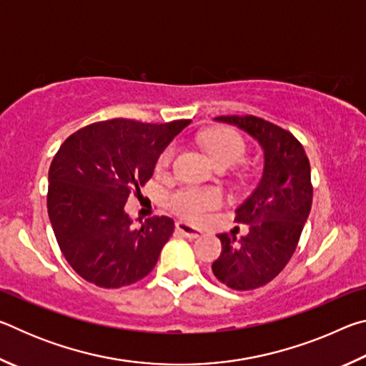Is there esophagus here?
I'll list each match as a JSON object with an SVG mask.
<instances>
[{"mask_svg": "<svg viewBox=\"0 0 366 366\" xmlns=\"http://www.w3.org/2000/svg\"><path fill=\"white\" fill-rule=\"evenodd\" d=\"M176 229H177L179 234H182L184 237H187V239H190V240H194V239H197V237H200V235H203L202 229H198V227L192 226V224H187V222H182V221L177 222Z\"/></svg>", "mask_w": 366, "mask_h": 366, "instance_id": "1", "label": "esophagus"}]
</instances>
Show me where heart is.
Listing matches in <instances>:
<instances>
[{
	"instance_id": "heart-1",
	"label": "heart",
	"mask_w": 366,
	"mask_h": 366,
	"mask_svg": "<svg viewBox=\"0 0 366 366\" xmlns=\"http://www.w3.org/2000/svg\"><path fill=\"white\" fill-rule=\"evenodd\" d=\"M209 157L216 164L232 166L242 159L245 145L242 139L229 129H214L208 131L203 137ZM174 148L169 147L161 153L158 159V169H164L171 163ZM221 203V195L216 190L200 189H181L171 194L169 207L172 212L184 216L187 219H200L209 209L216 208Z\"/></svg>"
}]
</instances>
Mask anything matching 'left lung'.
Returning a JSON list of instances; mask_svg holds the SVG:
<instances>
[{
	"label": "left lung",
	"instance_id": "left-lung-1",
	"mask_svg": "<svg viewBox=\"0 0 366 366\" xmlns=\"http://www.w3.org/2000/svg\"><path fill=\"white\" fill-rule=\"evenodd\" d=\"M258 142L263 152L262 177L235 209V221L249 234H218L222 253L213 263L216 280L234 290L262 287L289 263L312 208L310 163L292 134L255 116H219Z\"/></svg>",
	"mask_w": 366,
	"mask_h": 366
}]
</instances>
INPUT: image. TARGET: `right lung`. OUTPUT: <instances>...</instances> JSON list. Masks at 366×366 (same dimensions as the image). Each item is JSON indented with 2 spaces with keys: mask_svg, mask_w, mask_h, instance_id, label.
Here are the masks:
<instances>
[{
  "mask_svg": "<svg viewBox=\"0 0 366 366\" xmlns=\"http://www.w3.org/2000/svg\"><path fill=\"white\" fill-rule=\"evenodd\" d=\"M189 124L109 119L80 129L59 147L48 172V216L64 258L85 281L117 289L154 268L174 221L157 216L134 226L126 202Z\"/></svg>",
  "mask_w": 366,
  "mask_h": 366,
  "instance_id": "obj_1",
  "label": "right lung"
}]
</instances>
